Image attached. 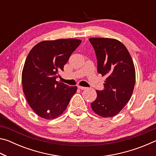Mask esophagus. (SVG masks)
Instances as JSON below:
<instances>
[{
  "instance_id": "1",
  "label": "esophagus",
  "mask_w": 156,
  "mask_h": 156,
  "mask_svg": "<svg viewBox=\"0 0 156 156\" xmlns=\"http://www.w3.org/2000/svg\"><path fill=\"white\" fill-rule=\"evenodd\" d=\"M78 87L81 89V90H84V89H87V87H82V86H78Z\"/></svg>"
}]
</instances>
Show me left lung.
<instances>
[{
    "mask_svg": "<svg viewBox=\"0 0 156 156\" xmlns=\"http://www.w3.org/2000/svg\"><path fill=\"white\" fill-rule=\"evenodd\" d=\"M96 52L98 72L107 76L105 89L96 90L92 110L101 117H113L127 104L133 94L136 70L126 47L120 41L109 38L89 39Z\"/></svg>",
    "mask_w": 156,
    "mask_h": 156,
    "instance_id": "left-lung-1",
    "label": "left lung"
}]
</instances>
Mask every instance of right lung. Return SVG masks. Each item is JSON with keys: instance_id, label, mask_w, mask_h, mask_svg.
I'll return each instance as SVG.
<instances>
[{"instance_id": "right-lung-1", "label": "right lung", "mask_w": 156, "mask_h": 156, "mask_svg": "<svg viewBox=\"0 0 156 156\" xmlns=\"http://www.w3.org/2000/svg\"><path fill=\"white\" fill-rule=\"evenodd\" d=\"M81 42L74 38L44 41L29 53L22 72L23 90L30 107L44 119L62 115L77 91L76 86L56 79Z\"/></svg>"}]
</instances>
